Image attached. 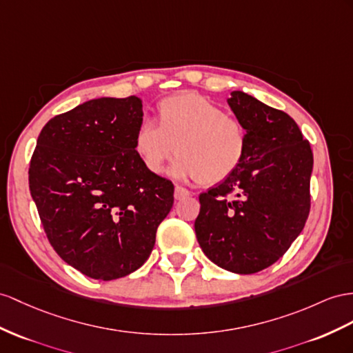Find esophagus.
Instances as JSON below:
<instances>
[{
	"label": "esophagus",
	"mask_w": 353,
	"mask_h": 353,
	"mask_svg": "<svg viewBox=\"0 0 353 353\" xmlns=\"http://www.w3.org/2000/svg\"><path fill=\"white\" fill-rule=\"evenodd\" d=\"M189 195H191V192H189L186 188H183V186H176L174 188V198H176V200H183V198H188Z\"/></svg>",
	"instance_id": "esophagus-1"
}]
</instances>
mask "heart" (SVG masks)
<instances>
[{
    "instance_id": "obj_1",
    "label": "heart",
    "mask_w": 353,
    "mask_h": 353,
    "mask_svg": "<svg viewBox=\"0 0 353 353\" xmlns=\"http://www.w3.org/2000/svg\"><path fill=\"white\" fill-rule=\"evenodd\" d=\"M157 116V125L149 121L139 125L132 141L135 155L152 174L162 173L176 152L174 176L216 185L236 173L248 157L245 123L200 94L164 98Z\"/></svg>"
}]
</instances>
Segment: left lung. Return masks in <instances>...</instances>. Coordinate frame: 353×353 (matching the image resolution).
Segmentation results:
<instances>
[{
  "label": "left lung",
  "mask_w": 353,
  "mask_h": 353,
  "mask_svg": "<svg viewBox=\"0 0 353 353\" xmlns=\"http://www.w3.org/2000/svg\"><path fill=\"white\" fill-rule=\"evenodd\" d=\"M228 104L248 130V157L230 179L200 195L195 234L212 263L252 274L282 258L303 231L313 153L285 112L241 90L231 92Z\"/></svg>",
  "instance_id": "obj_1"
}]
</instances>
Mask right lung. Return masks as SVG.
Instances as JSON below:
<instances>
[{"instance_id": "right-lung-1", "label": "right lung", "mask_w": 353, "mask_h": 353, "mask_svg": "<svg viewBox=\"0 0 353 353\" xmlns=\"http://www.w3.org/2000/svg\"><path fill=\"white\" fill-rule=\"evenodd\" d=\"M141 99L98 98L43 126L30 162V191L52 248L88 277L140 268L174 203L170 180L132 149Z\"/></svg>"}]
</instances>
